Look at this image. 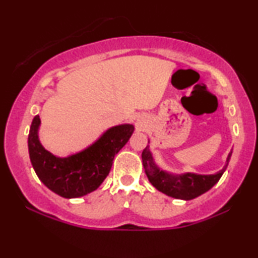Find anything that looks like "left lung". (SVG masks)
Here are the masks:
<instances>
[{
	"label": "left lung",
	"mask_w": 258,
	"mask_h": 258,
	"mask_svg": "<svg viewBox=\"0 0 258 258\" xmlns=\"http://www.w3.org/2000/svg\"><path fill=\"white\" fill-rule=\"evenodd\" d=\"M231 153L228 155L227 164L217 174L197 175L186 172L182 175H171L160 170V168L155 164L149 146H147L142 153L143 167L146 169V174L151 184L165 195L179 200H192L213 188L220 181L221 176L227 169Z\"/></svg>",
	"instance_id": "8db88e82"
}]
</instances>
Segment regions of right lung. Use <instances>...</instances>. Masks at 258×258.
<instances>
[{
  "mask_svg": "<svg viewBox=\"0 0 258 258\" xmlns=\"http://www.w3.org/2000/svg\"><path fill=\"white\" fill-rule=\"evenodd\" d=\"M40 124V116L36 115L28 137L31 164L43 184L66 199H76L96 190L110 171L115 155L134 133L132 124L112 126L87 149L61 158L42 147L37 134Z\"/></svg>",
  "mask_w": 258,
  "mask_h": 258,
  "instance_id": "add662e5",
  "label": "right lung"
}]
</instances>
